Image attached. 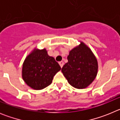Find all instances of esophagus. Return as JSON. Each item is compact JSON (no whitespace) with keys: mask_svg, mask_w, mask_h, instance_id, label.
Instances as JSON below:
<instances>
[{"mask_svg":"<svg viewBox=\"0 0 120 120\" xmlns=\"http://www.w3.org/2000/svg\"><path fill=\"white\" fill-rule=\"evenodd\" d=\"M59 65H60V66H61V67L62 68V67H63V65H64V62H63V61H60V62H59Z\"/></svg>","mask_w":120,"mask_h":120,"instance_id":"1","label":"esophagus"}]
</instances>
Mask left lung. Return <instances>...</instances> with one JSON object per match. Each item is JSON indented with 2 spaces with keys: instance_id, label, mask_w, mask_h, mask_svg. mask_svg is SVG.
I'll return each instance as SVG.
<instances>
[{
  "instance_id": "left-lung-1",
  "label": "left lung",
  "mask_w": 120,
  "mask_h": 120,
  "mask_svg": "<svg viewBox=\"0 0 120 120\" xmlns=\"http://www.w3.org/2000/svg\"><path fill=\"white\" fill-rule=\"evenodd\" d=\"M68 62L62 68L68 83L77 89L86 88L95 79L98 64L92 51L83 43L70 52Z\"/></svg>"
}]
</instances>
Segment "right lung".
<instances>
[{
  "label": "right lung",
  "instance_id": "add662e5",
  "mask_svg": "<svg viewBox=\"0 0 120 120\" xmlns=\"http://www.w3.org/2000/svg\"><path fill=\"white\" fill-rule=\"evenodd\" d=\"M61 69L55 58L49 56L45 49H35L23 62L22 77L30 88L42 90L52 83L53 76Z\"/></svg>",
  "mask_w": 120,
  "mask_h": 120
}]
</instances>
